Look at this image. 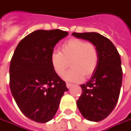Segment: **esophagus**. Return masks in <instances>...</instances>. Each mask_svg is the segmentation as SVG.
<instances>
[{
	"mask_svg": "<svg viewBox=\"0 0 131 131\" xmlns=\"http://www.w3.org/2000/svg\"><path fill=\"white\" fill-rule=\"evenodd\" d=\"M66 85H67V87L69 89V88H70V87H71L72 85V83H70L67 82V83H66Z\"/></svg>",
	"mask_w": 131,
	"mask_h": 131,
	"instance_id": "1",
	"label": "esophagus"
}]
</instances>
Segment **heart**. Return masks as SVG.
Masks as SVG:
<instances>
[{
    "label": "heart",
    "instance_id": "b5f03b06",
    "mask_svg": "<svg viewBox=\"0 0 131 131\" xmlns=\"http://www.w3.org/2000/svg\"><path fill=\"white\" fill-rule=\"evenodd\" d=\"M61 52L54 50L50 55V62L55 72L62 77L70 64L71 70L66 73L67 81L79 82L91 76L97 69L99 53L94 43L79 39H71L60 47Z\"/></svg>",
    "mask_w": 131,
    "mask_h": 131
}]
</instances>
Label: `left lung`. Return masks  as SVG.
Masks as SVG:
<instances>
[{"instance_id": "8db88e82", "label": "left lung", "mask_w": 131, "mask_h": 131, "mask_svg": "<svg viewBox=\"0 0 131 131\" xmlns=\"http://www.w3.org/2000/svg\"><path fill=\"white\" fill-rule=\"evenodd\" d=\"M74 37L94 43L98 50L96 70L85 84L77 106L89 121L99 122L108 117L116 106L122 86L121 59L117 48L104 36L95 32L72 33Z\"/></svg>"}]
</instances>
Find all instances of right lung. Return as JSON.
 Returning <instances> with one entry per match:
<instances>
[{
	"label": "right lung",
	"instance_id": "add662e5",
	"mask_svg": "<svg viewBox=\"0 0 131 131\" xmlns=\"http://www.w3.org/2000/svg\"><path fill=\"white\" fill-rule=\"evenodd\" d=\"M68 32L59 29L37 30L17 45L9 67V86L23 114L33 121L51 120L68 89L55 72L50 55Z\"/></svg>",
	"mask_w": 131,
	"mask_h": 131
}]
</instances>
